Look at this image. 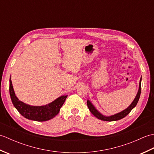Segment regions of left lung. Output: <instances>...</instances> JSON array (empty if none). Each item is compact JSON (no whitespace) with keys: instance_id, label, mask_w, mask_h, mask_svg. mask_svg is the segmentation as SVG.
<instances>
[{"instance_id":"1","label":"left lung","mask_w":154,"mask_h":154,"mask_svg":"<svg viewBox=\"0 0 154 154\" xmlns=\"http://www.w3.org/2000/svg\"><path fill=\"white\" fill-rule=\"evenodd\" d=\"M141 82H142V77L140 78V80L139 89L138 91V93L136 94V96L135 97L132 103L130 104L126 109L122 110L120 112L112 114V115L104 116L96 109L95 106L93 105L92 103H91L89 100H87V106L89 108L90 112L92 113L96 118H97L98 119H100L101 120H104V121H109V122H111V121H116V120L123 119V118L127 116L128 114L130 112V111H131L136 106L137 103L138 102L140 97V94H141Z\"/></svg>"}]
</instances>
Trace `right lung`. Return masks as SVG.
Listing matches in <instances>:
<instances>
[{"mask_svg":"<svg viewBox=\"0 0 154 154\" xmlns=\"http://www.w3.org/2000/svg\"><path fill=\"white\" fill-rule=\"evenodd\" d=\"M9 91L12 103L22 116L28 120L44 122L54 118L60 112L67 95H62L50 103L42 106H32L20 100L13 89L11 75L10 77Z\"/></svg>","mask_w":154,"mask_h":154,"instance_id":"add662e5","label":"right lung"}]
</instances>
